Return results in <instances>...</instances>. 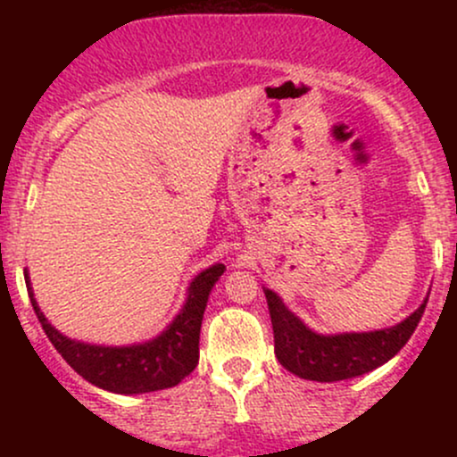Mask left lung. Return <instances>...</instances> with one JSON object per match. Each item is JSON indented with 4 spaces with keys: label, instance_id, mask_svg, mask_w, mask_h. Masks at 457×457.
I'll list each match as a JSON object with an SVG mask.
<instances>
[{
    "label": "left lung",
    "instance_id": "8db88e82",
    "mask_svg": "<svg viewBox=\"0 0 457 457\" xmlns=\"http://www.w3.org/2000/svg\"><path fill=\"white\" fill-rule=\"evenodd\" d=\"M264 295L270 312L277 359L298 378L316 382L348 380L385 365L406 345L428 305L426 298L417 312L391 328L320 335L305 327L275 292L264 290Z\"/></svg>",
    "mask_w": 457,
    "mask_h": 457
}]
</instances>
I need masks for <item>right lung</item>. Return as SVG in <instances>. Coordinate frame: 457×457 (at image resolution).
Instances as JSON below:
<instances>
[{"label":"right lung","mask_w":457,"mask_h":457,"mask_svg":"<svg viewBox=\"0 0 457 457\" xmlns=\"http://www.w3.org/2000/svg\"><path fill=\"white\" fill-rule=\"evenodd\" d=\"M223 270V264H214L199 272L188 286L185 307L159 337L135 345H118V348L68 339L55 327H51L49 320L40 312L29 286L28 270H25V283L38 322L43 324L46 337L62 354V359L92 385L104 391L133 395V393L170 389L195 370L199 361V328H202L208 295Z\"/></svg>","instance_id":"1"}]
</instances>
